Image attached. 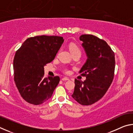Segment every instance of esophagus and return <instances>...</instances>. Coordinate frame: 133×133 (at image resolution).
<instances>
[{"label": "esophagus", "mask_w": 133, "mask_h": 133, "mask_svg": "<svg viewBox=\"0 0 133 133\" xmlns=\"http://www.w3.org/2000/svg\"><path fill=\"white\" fill-rule=\"evenodd\" d=\"M62 80L63 81H67V80H69V78H67V77H63V78H62Z\"/></svg>", "instance_id": "1"}]
</instances>
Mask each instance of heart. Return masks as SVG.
I'll return each instance as SVG.
<instances>
[{
    "instance_id": "1",
    "label": "heart",
    "mask_w": 133,
    "mask_h": 133,
    "mask_svg": "<svg viewBox=\"0 0 133 133\" xmlns=\"http://www.w3.org/2000/svg\"><path fill=\"white\" fill-rule=\"evenodd\" d=\"M69 49L70 50L72 55H75L76 53H80L81 54V50L79 47L77 45H76L74 43H71L69 45ZM63 71L65 74H69L70 73V71L69 70V69L64 68L63 70Z\"/></svg>"
}]
</instances>
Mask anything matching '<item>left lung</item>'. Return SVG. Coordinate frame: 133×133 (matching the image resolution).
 I'll return each instance as SVG.
<instances>
[{"mask_svg": "<svg viewBox=\"0 0 133 133\" xmlns=\"http://www.w3.org/2000/svg\"><path fill=\"white\" fill-rule=\"evenodd\" d=\"M87 56L80 73L86 77L84 82L75 79V87L71 96L83 105H91L100 100L113 80L115 70L114 53L104 40L92 35H82Z\"/></svg>", "mask_w": 133, "mask_h": 133, "instance_id": "1", "label": "left lung"}]
</instances>
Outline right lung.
Segmentation results:
<instances>
[{"instance_id":"obj_1","label":"right lung","mask_w":133,"mask_h":133,"mask_svg":"<svg viewBox=\"0 0 133 133\" xmlns=\"http://www.w3.org/2000/svg\"><path fill=\"white\" fill-rule=\"evenodd\" d=\"M64 42L57 36H37L27 39L13 60L14 80L22 97L41 104L50 98L60 81L58 76L44 77V66L52 62Z\"/></svg>"}]
</instances>
